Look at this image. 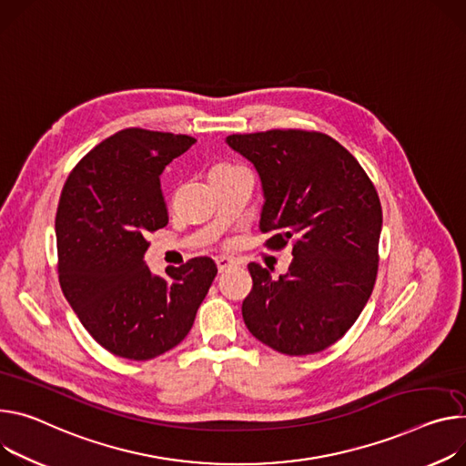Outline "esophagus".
<instances>
[{
    "mask_svg": "<svg viewBox=\"0 0 466 466\" xmlns=\"http://www.w3.org/2000/svg\"><path fill=\"white\" fill-rule=\"evenodd\" d=\"M216 266H218L219 273H225V271H228L234 266V260H230L227 257H219V258H216Z\"/></svg>",
    "mask_w": 466,
    "mask_h": 466,
    "instance_id": "esophagus-1",
    "label": "esophagus"
}]
</instances>
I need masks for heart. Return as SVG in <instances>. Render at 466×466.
<instances>
[{
	"label": "heart",
	"instance_id": "1",
	"mask_svg": "<svg viewBox=\"0 0 466 466\" xmlns=\"http://www.w3.org/2000/svg\"><path fill=\"white\" fill-rule=\"evenodd\" d=\"M225 167H234V165H227V163H221V165H218L216 168H225Z\"/></svg>",
	"mask_w": 466,
	"mask_h": 466
}]
</instances>
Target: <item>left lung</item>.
<instances>
[{
  "label": "left lung",
  "instance_id": "8db88e82",
  "mask_svg": "<svg viewBox=\"0 0 466 466\" xmlns=\"http://www.w3.org/2000/svg\"><path fill=\"white\" fill-rule=\"evenodd\" d=\"M227 145L258 171L266 198L260 230L273 232L268 247L293 245L279 280L248 264L243 321L279 353L323 351L348 332L371 295L383 227L379 195L360 163L319 132L236 134Z\"/></svg>",
  "mask_w": 466,
  "mask_h": 466
}]
</instances>
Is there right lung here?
I'll return each mask as SVG.
<instances>
[{"label": "right lung", "mask_w": 466, "mask_h": 466, "mask_svg": "<svg viewBox=\"0 0 466 466\" xmlns=\"http://www.w3.org/2000/svg\"><path fill=\"white\" fill-rule=\"evenodd\" d=\"M195 141L122 130L83 157L61 191V289L83 327L116 357L148 360L178 346L218 275L208 257L167 268V277L145 264L147 234L168 223L159 175Z\"/></svg>", "instance_id": "right-lung-1"}]
</instances>
